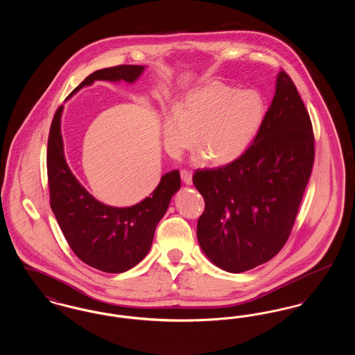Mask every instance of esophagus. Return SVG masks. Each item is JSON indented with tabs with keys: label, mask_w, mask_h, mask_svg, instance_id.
Listing matches in <instances>:
<instances>
[{
	"label": "esophagus",
	"mask_w": 355,
	"mask_h": 355,
	"mask_svg": "<svg viewBox=\"0 0 355 355\" xmlns=\"http://www.w3.org/2000/svg\"><path fill=\"white\" fill-rule=\"evenodd\" d=\"M191 177H193L191 171H189V170L186 169L181 170V178H182V181L185 182L186 185H190V184L193 182Z\"/></svg>",
	"instance_id": "obj_1"
}]
</instances>
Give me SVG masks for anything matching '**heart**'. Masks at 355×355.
<instances>
[{"label":"heart","mask_w":355,"mask_h":355,"mask_svg":"<svg viewBox=\"0 0 355 355\" xmlns=\"http://www.w3.org/2000/svg\"><path fill=\"white\" fill-rule=\"evenodd\" d=\"M266 114L257 90H238L214 83L190 92L185 101L169 112L162 138L170 155L180 157L196 144L216 164L236 161L252 145Z\"/></svg>","instance_id":"b5f03b06"}]
</instances>
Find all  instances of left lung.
<instances>
[{
    "label": "left lung",
    "mask_w": 355,
    "mask_h": 355,
    "mask_svg": "<svg viewBox=\"0 0 355 355\" xmlns=\"http://www.w3.org/2000/svg\"><path fill=\"white\" fill-rule=\"evenodd\" d=\"M314 133L304 101L286 71L253 144L236 161L196 170L205 210L197 236L220 269L242 272L285 246L314 164Z\"/></svg>",
    "instance_id": "obj_1"
}]
</instances>
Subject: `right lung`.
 I'll return each mask as SVG.
<instances>
[{"label":"right lung","mask_w":355,"mask_h":355,"mask_svg":"<svg viewBox=\"0 0 355 355\" xmlns=\"http://www.w3.org/2000/svg\"><path fill=\"white\" fill-rule=\"evenodd\" d=\"M144 69L119 65L97 70L71 94L97 80L135 83ZM61 113L62 106L51 121L46 152L51 207L55 220L73 253L86 265L105 272L129 270L150 250L157 223L181 187L180 171L173 170L162 175L150 197L135 206L112 207L98 202L69 169L61 137Z\"/></svg>","instance_id":"right-lung-1"}]
</instances>
